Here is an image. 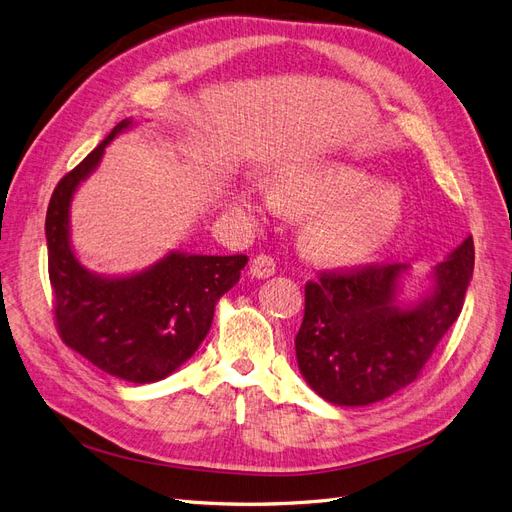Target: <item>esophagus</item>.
<instances>
[{
  "label": "esophagus",
  "instance_id": "1",
  "mask_svg": "<svg viewBox=\"0 0 512 512\" xmlns=\"http://www.w3.org/2000/svg\"><path fill=\"white\" fill-rule=\"evenodd\" d=\"M275 271H277V262L269 254H258L252 260V265H250L252 277H258V280H265V277H271Z\"/></svg>",
  "mask_w": 512,
  "mask_h": 512
}]
</instances>
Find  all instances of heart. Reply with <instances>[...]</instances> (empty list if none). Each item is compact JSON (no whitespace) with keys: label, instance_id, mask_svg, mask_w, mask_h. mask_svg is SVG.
Here are the masks:
<instances>
[{"label":"heart","instance_id":"b5f03b06","mask_svg":"<svg viewBox=\"0 0 512 512\" xmlns=\"http://www.w3.org/2000/svg\"><path fill=\"white\" fill-rule=\"evenodd\" d=\"M374 179L348 166H307L286 173L277 194L301 213L320 211L305 228V245L316 258L359 262L393 237L401 220V196L391 185L369 190ZM237 209L256 215L273 205L271 196L239 192Z\"/></svg>","mask_w":512,"mask_h":512}]
</instances>
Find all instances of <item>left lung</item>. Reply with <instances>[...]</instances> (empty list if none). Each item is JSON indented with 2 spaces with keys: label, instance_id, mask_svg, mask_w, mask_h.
I'll use <instances>...</instances> for the list:
<instances>
[{
  "label": "left lung",
  "instance_id": "8db88e82",
  "mask_svg": "<svg viewBox=\"0 0 512 512\" xmlns=\"http://www.w3.org/2000/svg\"><path fill=\"white\" fill-rule=\"evenodd\" d=\"M393 265L320 271L305 284V316L294 339L307 384L337 406H367L412 384L459 318L474 271L468 237L433 271L431 297L395 305L404 273Z\"/></svg>",
  "mask_w": 512,
  "mask_h": 512
}]
</instances>
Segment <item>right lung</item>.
Segmentation results:
<instances>
[{
  "label": "right lung",
  "mask_w": 512,
  "mask_h": 512,
  "mask_svg": "<svg viewBox=\"0 0 512 512\" xmlns=\"http://www.w3.org/2000/svg\"><path fill=\"white\" fill-rule=\"evenodd\" d=\"M123 119L104 141L59 179L46 209V250L53 314L61 342L121 380L147 384L179 369L209 333L215 303L239 282L247 256L173 252L132 277H98L81 267L68 239L72 194L130 126Z\"/></svg>",
  "instance_id": "add662e5"
}]
</instances>
